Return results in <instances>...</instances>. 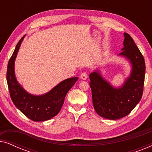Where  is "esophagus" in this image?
<instances>
[{"instance_id": "1", "label": "esophagus", "mask_w": 152, "mask_h": 152, "mask_svg": "<svg viewBox=\"0 0 152 152\" xmlns=\"http://www.w3.org/2000/svg\"><path fill=\"white\" fill-rule=\"evenodd\" d=\"M87 77H88V75H87V73H86V72H83V73L81 74L80 75V78L82 79V80H86Z\"/></svg>"}]
</instances>
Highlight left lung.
<instances>
[{"instance_id":"1","label":"left lung","mask_w":152,"mask_h":152,"mask_svg":"<svg viewBox=\"0 0 152 152\" xmlns=\"http://www.w3.org/2000/svg\"><path fill=\"white\" fill-rule=\"evenodd\" d=\"M124 39L119 55L132 64V72L122 86L114 88L96 70L89 75L93 107L97 113L109 120H118L129 115L140 101L145 82L144 57L132 37L124 33Z\"/></svg>"}]
</instances>
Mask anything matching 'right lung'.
<instances>
[{
    "mask_svg": "<svg viewBox=\"0 0 152 152\" xmlns=\"http://www.w3.org/2000/svg\"><path fill=\"white\" fill-rule=\"evenodd\" d=\"M24 37L18 41L8 62L7 82L10 97L16 108L30 120L35 122L45 121L59 113L66 94L78 77L66 79L43 95H32L25 91L16 80L14 72V61Z\"/></svg>",
    "mask_w": 152,
    "mask_h": 152,
    "instance_id": "obj_1",
    "label": "right lung"
}]
</instances>
